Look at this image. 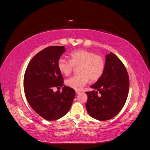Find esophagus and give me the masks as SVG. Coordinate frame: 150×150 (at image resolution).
<instances>
[{
    "label": "esophagus",
    "instance_id": "esophagus-1",
    "mask_svg": "<svg viewBox=\"0 0 150 150\" xmlns=\"http://www.w3.org/2000/svg\"><path fill=\"white\" fill-rule=\"evenodd\" d=\"M80 93H81L80 91H78V90H76V93L77 94H79Z\"/></svg>",
    "mask_w": 150,
    "mask_h": 150
}]
</instances>
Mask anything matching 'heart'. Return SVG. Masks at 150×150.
<instances>
[{
	"label": "heart",
	"mask_w": 150,
	"mask_h": 150,
	"mask_svg": "<svg viewBox=\"0 0 150 150\" xmlns=\"http://www.w3.org/2000/svg\"><path fill=\"white\" fill-rule=\"evenodd\" d=\"M74 66L78 67V74L74 75L66 81V84L76 90L82 89L88 83L89 79L95 82L101 78L105 69L104 58L93 52L81 49L72 52L69 60L60 58L57 62L59 70L66 76L69 75Z\"/></svg>",
	"instance_id": "1"
}]
</instances>
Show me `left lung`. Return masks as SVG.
Here are the masks:
<instances>
[{"instance_id":"obj_1","label":"left lung","mask_w":150,"mask_h":150,"mask_svg":"<svg viewBox=\"0 0 150 150\" xmlns=\"http://www.w3.org/2000/svg\"><path fill=\"white\" fill-rule=\"evenodd\" d=\"M129 87V76L124 64L115 54H108L103 76L91 86L94 90L86 92L89 115L99 121L112 118L124 106Z\"/></svg>"}]
</instances>
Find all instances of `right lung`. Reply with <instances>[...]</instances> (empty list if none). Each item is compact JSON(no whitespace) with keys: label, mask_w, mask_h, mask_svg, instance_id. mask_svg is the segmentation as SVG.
Instances as JSON below:
<instances>
[{"label":"right lung","mask_w":150,"mask_h":150,"mask_svg":"<svg viewBox=\"0 0 150 150\" xmlns=\"http://www.w3.org/2000/svg\"><path fill=\"white\" fill-rule=\"evenodd\" d=\"M66 51L64 46H49L32 58L24 77L25 98L34 111L48 121H54L69 111L75 91L64 86L62 92L53 91L62 87L64 78L57 67L58 60Z\"/></svg>","instance_id":"1"}]
</instances>
